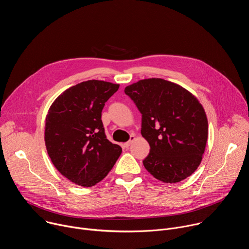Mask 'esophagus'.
<instances>
[{
	"label": "esophagus",
	"mask_w": 249,
	"mask_h": 249,
	"mask_svg": "<svg viewBox=\"0 0 249 249\" xmlns=\"http://www.w3.org/2000/svg\"><path fill=\"white\" fill-rule=\"evenodd\" d=\"M135 140V136L134 135H131V137H130V140L128 141V142H126V143H124L122 146L124 147V148H129L130 147V145L132 144V142Z\"/></svg>",
	"instance_id": "esophagus-1"
}]
</instances>
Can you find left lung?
Here are the masks:
<instances>
[{
	"label": "left lung",
	"mask_w": 249,
	"mask_h": 249,
	"mask_svg": "<svg viewBox=\"0 0 249 249\" xmlns=\"http://www.w3.org/2000/svg\"><path fill=\"white\" fill-rule=\"evenodd\" d=\"M125 93L142 113L141 134L151 147L145 168L164 183L187 178L200 165L208 139L200 101L181 86L159 78L127 86Z\"/></svg>",
	"instance_id": "1"
}]
</instances>
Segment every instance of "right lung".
<instances>
[{
    "label": "right lung",
    "instance_id": "obj_1",
    "mask_svg": "<svg viewBox=\"0 0 249 249\" xmlns=\"http://www.w3.org/2000/svg\"><path fill=\"white\" fill-rule=\"evenodd\" d=\"M118 84L89 80L63 91L51 104L44 141L57 170L71 182L91 187L108 174L122 153L106 139L101 111Z\"/></svg>",
    "mask_w": 249,
    "mask_h": 249
}]
</instances>
